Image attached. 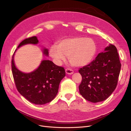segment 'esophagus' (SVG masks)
<instances>
[{
	"label": "esophagus",
	"instance_id": "esophagus-1",
	"mask_svg": "<svg viewBox=\"0 0 131 131\" xmlns=\"http://www.w3.org/2000/svg\"><path fill=\"white\" fill-rule=\"evenodd\" d=\"M66 73L67 74H73L74 73V71L70 68H67L66 69Z\"/></svg>",
	"mask_w": 131,
	"mask_h": 131
}]
</instances>
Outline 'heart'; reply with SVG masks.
Segmentation results:
<instances>
[{"instance_id":"obj_1","label":"heart","mask_w":131,"mask_h":131,"mask_svg":"<svg viewBox=\"0 0 131 131\" xmlns=\"http://www.w3.org/2000/svg\"><path fill=\"white\" fill-rule=\"evenodd\" d=\"M96 50V45L92 39L76 37L63 40L57 46H52L50 48V54L57 63L65 61L66 56L69 57L72 65L80 67L91 62Z\"/></svg>"}]
</instances>
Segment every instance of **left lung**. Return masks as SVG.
Listing matches in <instances>:
<instances>
[{
    "label": "left lung",
    "instance_id": "1",
    "mask_svg": "<svg viewBox=\"0 0 131 131\" xmlns=\"http://www.w3.org/2000/svg\"><path fill=\"white\" fill-rule=\"evenodd\" d=\"M121 64L116 47L110 44L90 64L80 68L82 81L79 89L87 101L105 100L116 89Z\"/></svg>",
    "mask_w": 131,
    "mask_h": 131
}]
</instances>
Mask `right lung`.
Masks as SVG:
<instances>
[{"mask_svg": "<svg viewBox=\"0 0 131 131\" xmlns=\"http://www.w3.org/2000/svg\"><path fill=\"white\" fill-rule=\"evenodd\" d=\"M38 40L32 37L23 40L17 48L27 44H37ZM43 53L47 56L49 51L44 49ZM14 55L11 61L12 73L16 87L22 96L35 104H44L52 101L58 93L59 85L65 77V69L49 60L42 61L38 68L30 73H23L15 67Z\"/></svg>", "mask_w": 131, "mask_h": 131, "instance_id": "1", "label": "right lung"}]
</instances>
